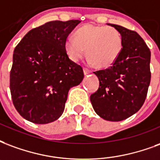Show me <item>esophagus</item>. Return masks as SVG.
Returning a JSON list of instances; mask_svg holds the SVG:
<instances>
[{
    "instance_id": "obj_1",
    "label": "esophagus",
    "mask_w": 160,
    "mask_h": 160,
    "mask_svg": "<svg viewBox=\"0 0 160 160\" xmlns=\"http://www.w3.org/2000/svg\"><path fill=\"white\" fill-rule=\"evenodd\" d=\"M83 71H84V74H85V75H86V74H91V73H92V71L90 70V69H88V68H84Z\"/></svg>"
}]
</instances>
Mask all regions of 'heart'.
Wrapping results in <instances>:
<instances>
[{"instance_id": "obj_1", "label": "heart", "mask_w": 160, "mask_h": 160, "mask_svg": "<svg viewBox=\"0 0 160 160\" xmlns=\"http://www.w3.org/2000/svg\"><path fill=\"white\" fill-rule=\"evenodd\" d=\"M98 68L110 67L119 58L122 49L119 32L113 27L86 24L78 29L75 37L69 36L65 41L68 58L79 61L86 54Z\"/></svg>"}]
</instances>
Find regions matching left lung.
I'll return each instance as SVG.
<instances>
[{
    "mask_svg": "<svg viewBox=\"0 0 160 160\" xmlns=\"http://www.w3.org/2000/svg\"><path fill=\"white\" fill-rule=\"evenodd\" d=\"M119 32L122 49L113 65L98 70L99 88L91 102L99 116L109 121H121L133 115L145 102L151 80V52L136 31L108 23Z\"/></svg>",
    "mask_w": 160,
    "mask_h": 160,
    "instance_id": "obj_1",
    "label": "left lung"
}]
</instances>
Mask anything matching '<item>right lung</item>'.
I'll return each instance as SVG.
<instances>
[{
	"mask_svg": "<svg viewBox=\"0 0 160 160\" xmlns=\"http://www.w3.org/2000/svg\"><path fill=\"white\" fill-rule=\"evenodd\" d=\"M80 20L51 21L31 29L15 47L10 91L15 108L35 124H48L63 113L68 92L84 78L71 61L65 41Z\"/></svg>",
	"mask_w": 160,
	"mask_h": 160,
	"instance_id": "obj_1",
	"label": "right lung"
}]
</instances>
